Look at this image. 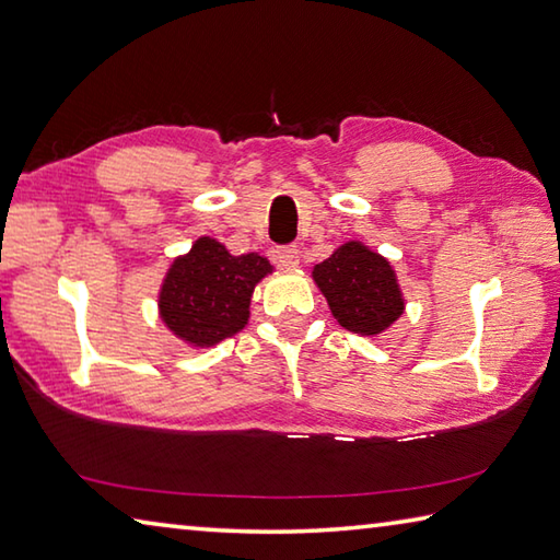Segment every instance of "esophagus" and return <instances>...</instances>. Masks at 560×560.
Segmentation results:
<instances>
[{"label": "esophagus", "mask_w": 560, "mask_h": 560, "mask_svg": "<svg viewBox=\"0 0 560 560\" xmlns=\"http://www.w3.org/2000/svg\"><path fill=\"white\" fill-rule=\"evenodd\" d=\"M276 260H278L280 268H288V270L298 268L300 266V250H298V246H280L276 250Z\"/></svg>", "instance_id": "34e87169"}]
</instances>
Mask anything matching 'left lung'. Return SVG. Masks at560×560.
I'll list each match as a JSON object with an SVG mask.
<instances>
[{
    "mask_svg": "<svg viewBox=\"0 0 560 560\" xmlns=\"http://www.w3.org/2000/svg\"><path fill=\"white\" fill-rule=\"evenodd\" d=\"M312 278L336 322L353 334H383L405 312L393 266L358 241H348L314 266Z\"/></svg>",
    "mask_w": 560,
    "mask_h": 560,
    "instance_id": "1",
    "label": "left lung"
}]
</instances>
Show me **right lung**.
I'll use <instances>...</instances> for the list:
<instances>
[{
    "instance_id": "obj_1",
    "label": "right lung",
    "mask_w": 560,
    "mask_h": 560,
    "mask_svg": "<svg viewBox=\"0 0 560 560\" xmlns=\"http://www.w3.org/2000/svg\"><path fill=\"white\" fill-rule=\"evenodd\" d=\"M272 272L258 253L231 256L219 241L202 236L177 258L163 280L161 319L177 339L214 346L248 324L253 288Z\"/></svg>"
}]
</instances>
